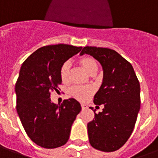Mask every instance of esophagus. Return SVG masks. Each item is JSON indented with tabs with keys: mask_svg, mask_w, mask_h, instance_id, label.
I'll use <instances>...</instances> for the list:
<instances>
[{
	"mask_svg": "<svg viewBox=\"0 0 158 158\" xmlns=\"http://www.w3.org/2000/svg\"><path fill=\"white\" fill-rule=\"evenodd\" d=\"M81 107H82V110H85L88 108V106L86 104H81Z\"/></svg>",
	"mask_w": 158,
	"mask_h": 158,
	"instance_id": "obj_1",
	"label": "esophagus"
}]
</instances>
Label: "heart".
<instances>
[{"label":"heart","instance_id":"b5f03b06","mask_svg":"<svg viewBox=\"0 0 158 158\" xmlns=\"http://www.w3.org/2000/svg\"><path fill=\"white\" fill-rule=\"evenodd\" d=\"M79 64L89 73L90 75L96 74L98 69V65L96 60L89 56L81 57L79 60ZM60 76L62 83L68 84L70 79V64L69 62H65L62 64L61 68L60 69ZM94 93V89L90 87H74L70 89L69 94L74 98L79 101L84 102L89 98Z\"/></svg>","mask_w":158,"mask_h":158}]
</instances>
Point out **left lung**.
<instances>
[{
    "label": "left lung",
    "instance_id": "left-lung-1",
    "mask_svg": "<svg viewBox=\"0 0 158 158\" xmlns=\"http://www.w3.org/2000/svg\"><path fill=\"white\" fill-rule=\"evenodd\" d=\"M90 55L101 64L103 79L94 96L95 105L103 104L102 112L94 111V119L88 123L92 147L113 152L125 144L132 134L140 109V85L130 62L115 51L85 47L80 55Z\"/></svg>",
    "mask_w": 158,
    "mask_h": 158
}]
</instances>
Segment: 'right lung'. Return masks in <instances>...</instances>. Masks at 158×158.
Instances as JSON below:
<instances>
[{"mask_svg": "<svg viewBox=\"0 0 158 158\" xmlns=\"http://www.w3.org/2000/svg\"><path fill=\"white\" fill-rule=\"evenodd\" d=\"M81 47L57 44L43 47L22 64L15 84L16 110L31 140L44 148L66 143L81 106L74 98L60 105L51 101V92L61 84L62 64L81 51Z\"/></svg>", "mask_w": 158, "mask_h": 158, "instance_id": "1", "label": "right lung"}]
</instances>
